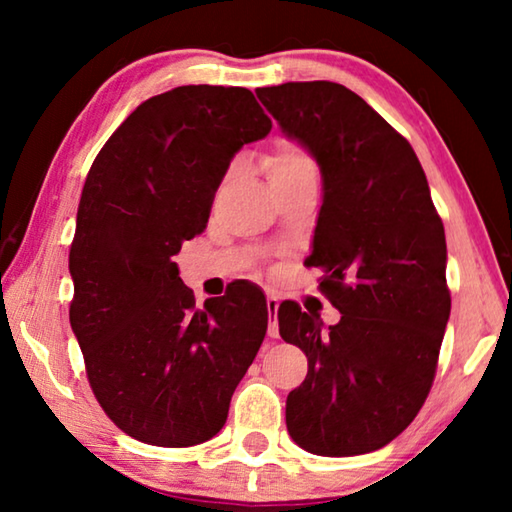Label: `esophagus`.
Masks as SVG:
<instances>
[{
    "mask_svg": "<svg viewBox=\"0 0 512 512\" xmlns=\"http://www.w3.org/2000/svg\"><path fill=\"white\" fill-rule=\"evenodd\" d=\"M266 309H268V316H271V323H268V336H271V339H277V336H280V325H277V309H280V300L275 296H268Z\"/></svg>",
    "mask_w": 512,
    "mask_h": 512,
    "instance_id": "obj_1",
    "label": "esophagus"
}]
</instances>
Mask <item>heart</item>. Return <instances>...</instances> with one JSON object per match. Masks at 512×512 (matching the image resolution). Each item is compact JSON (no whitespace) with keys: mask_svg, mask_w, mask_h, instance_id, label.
Returning <instances> with one entry per match:
<instances>
[{"mask_svg":"<svg viewBox=\"0 0 512 512\" xmlns=\"http://www.w3.org/2000/svg\"><path fill=\"white\" fill-rule=\"evenodd\" d=\"M264 169H266L268 183H273V180L293 176V173H298V171L314 169V160H311L305 151L298 149V146L282 142V144H277L271 153H268Z\"/></svg>","mask_w":512,"mask_h":512,"instance_id":"obj_1","label":"heart"}]
</instances>
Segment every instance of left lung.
I'll use <instances>...</instances> for the list:
<instances>
[{
    "instance_id": "obj_1",
    "label": "left lung",
    "mask_w": 512,
    "mask_h": 512,
    "mask_svg": "<svg viewBox=\"0 0 512 512\" xmlns=\"http://www.w3.org/2000/svg\"><path fill=\"white\" fill-rule=\"evenodd\" d=\"M255 94L320 167L307 266L341 311L325 329L296 302L277 309L280 336L309 361L287 429L318 456L375 452L413 422L436 375L452 309L443 221L411 144L359 94L332 81Z\"/></svg>"
}]
</instances>
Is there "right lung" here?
<instances>
[{"instance_id": "1", "label": "right lung", "mask_w": 512, "mask_h": 512, "mask_svg": "<svg viewBox=\"0 0 512 512\" xmlns=\"http://www.w3.org/2000/svg\"><path fill=\"white\" fill-rule=\"evenodd\" d=\"M246 88L180 85L103 144L69 250V323L101 409L135 440L192 447L221 431L268 325L253 287L198 309L173 255L201 235L244 144L271 133Z\"/></svg>"}]
</instances>
